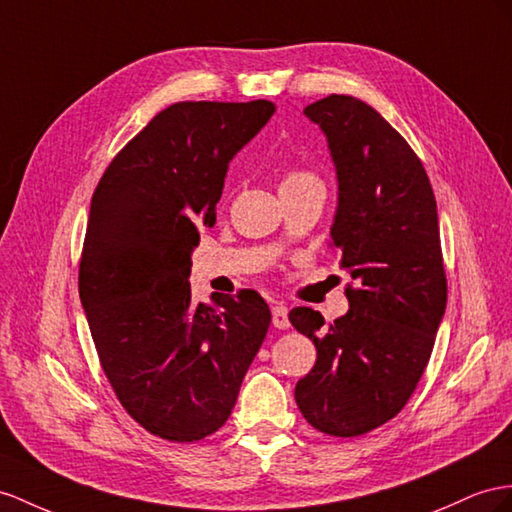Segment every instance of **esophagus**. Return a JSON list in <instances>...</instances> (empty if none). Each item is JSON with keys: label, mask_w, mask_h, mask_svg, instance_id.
Returning a JSON list of instances; mask_svg holds the SVG:
<instances>
[{"label": "esophagus", "mask_w": 512, "mask_h": 512, "mask_svg": "<svg viewBox=\"0 0 512 512\" xmlns=\"http://www.w3.org/2000/svg\"><path fill=\"white\" fill-rule=\"evenodd\" d=\"M272 324L277 329H290V318H287V307L283 303L272 307Z\"/></svg>", "instance_id": "34e87169"}]
</instances>
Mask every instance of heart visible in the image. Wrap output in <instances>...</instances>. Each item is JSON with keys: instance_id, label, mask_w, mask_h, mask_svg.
Instances as JSON below:
<instances>
[{"instance_id": "heart-1", "label": "heart", "mask_w": 512, "mask_h": 512, "mask_svg": "<svg viewBox=\"0 0 512 512\" xmlns=\"http://www.w3.org/2000/svg\"><path fill=\"white\" fill-rule=\"evenodd\" d=\"M305 179H316V177L309 175V173H290L283 183H294V181H305Z\"/></svg>"}]
</instances>
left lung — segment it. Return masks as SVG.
Wrapping results in <instances>:
<instances>
[{
	"label": "left lung",
	"instance_id": "obj_1",
	"mask_svg": "<svg viewBox=\"0 0 512 512\" xmlns=\"http://www.w3.org/2000/svg\"><path fill=\"white\" fill-rule=\"evenodd\" d=\"M303 112L329 142L331 246L352 285L348 313L331 326L320 311H290L318 350L294 396L313 428L359 437L402 411L435 346L448 300L437 201L419 157L365 101L331 95Z\"/></svg>",
	"mask_w": 512,
	"mask_h": 512
}]
</instances>
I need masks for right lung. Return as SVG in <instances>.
Returning a JSON list of instances; mask_svg holds the SVG:
<instances>
[{"label":"right lung","instance_id":"obj_1","mask_svg":"<svg viewBox=\"0 0 512 512\" xmlns=\"http://www.w3.org/2000/svg\"><path fill=\"white\" fill-rule=\"evenodd\" d=\"M274 110L266 99L168 106L114 157L90 203L80 261L90 335L125 411L168 441L227 422L268 333L257 292L194 305L188 279L229 162Z\"/></svg>","mask_w":512,"mask_h":512}]
</instances>
